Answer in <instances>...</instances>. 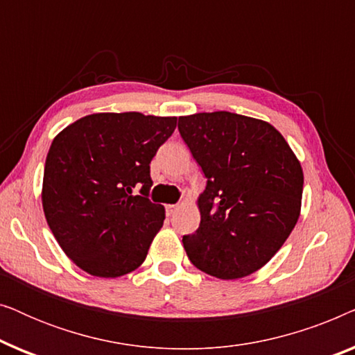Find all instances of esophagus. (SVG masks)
Here are the masks:
<instances>
[{
	"label": "esophagus",
	"instance_id": "34e87169",
	"mask_svg": "<svg viewBox=\"0 0 355 355\" xmlns=\"http://www.w3.org/2000/svg\"><path fill=\"white\" fill-rule=\"evenodd\" d=\"M178 203H168V205H166V215L168 216H173L174 215V211H176L178 210Z\"/></svg>",
	"mask_w": 355,
	"mask_h": 355
}]
</instances>
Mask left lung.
Listing matches in <instances>:
<instances>
[{
	"label": "left lung",
	"instance_id": "obj_1",
	"mask_svg": "<svg viewBox=\"0 0 355 355\" xmlns=\"http://www.w3.org/2000/svg\"><path fill=\"white\" fill-rule=\"evenodd\" d=\"M179 134L207 178L200 226L182 237L189 260L220 279L261 268L299 220L304 174L283 135L230 111L181 116Z\"/></svg>",
	"mask_w": 355,
	"mask_h": 355
}]
</instances>
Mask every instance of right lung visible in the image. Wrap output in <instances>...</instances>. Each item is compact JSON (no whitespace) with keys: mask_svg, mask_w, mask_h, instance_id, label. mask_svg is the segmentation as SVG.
I'll return each mask as SVG.
<instances>
[{"mask_svg":"<svg viewBox=\"0 0 355 355\" xmlns=\"http://www.w3.org/2000/svg\"><path fill=\"white\" fill-rule=\"evenodd\" d=\"M178 118L96 113L53 140L43 173V211L58 244L100 278L144 263L163 226L164 208L150 202V162L171 137Z\"/></svg>","mask_w":355,"mask_h":355,"instance_id":"obj_1","label":"right lung"}]
</instances>
